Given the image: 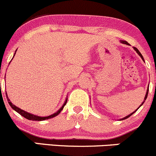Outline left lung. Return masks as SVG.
Returning <instances> with one entry per match:
<instances>
[{"label": "left lung", "mask_w": 156, "mask_h": 156, "mask_svg": "<svg viewBox=\"0 0 156 156\" xmlns=\"http://www.w3.org/2000/svg\"><path fill=\"white\" fill-rule=\"evenodd\" d=\"M121 41V43H122V44H129V43H128V42H127V41H124V40H121V41ZM133 49H134V50H135V51H136V53H137V54H138V55H140V58H142V60H143V61H144V58H143V55H141V53H140V51H139V50H138V49H137V48H135V47H133ZM148 92H149V86H148V88H147V91H146V95H145V98H144V100H143V102H142V104H141V105H140V107H141V106H142V105H143V103H144V102H145V101H146V98H147V96H148ZM140 107H139V108H140ZM139 108H137V109H139ZM137 109H136V110H135V112H132V113H131V114H130V115H127V116H126V117H124V118H121V119H120V120H119V121H123V120H125V119H127V118H129V117H130V116H131V115H133V114H134V113H135V112H136V111H137Z\"/></svg>", "instance_id": "8db88e82"}]
</instances>
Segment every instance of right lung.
<instances>
[{"instance_id": "right-lung-1", "label": "right lung", "mask_w": 156, "mask_h": 156, "mask_svg": "<svg viewBox=\"0 0 156 156\" xmlns=\"http://www.w3.org/2000/svg\"><path fill=\"white\" fill-rule=\"evenodd\" d=\"M16 51H15L13 57L15 56V54H16ZM13 58H12V59H13ZM6 95H7V101H8V103H9V105H10V107H11L12 108H13V110L15 111V112H17V113H19L20 115H22L23 117H24V118H26V119L30 120V121H44V120L51 119V118H55V117H56L57 115H59L60 112H61V111L63 110V108H64V106H65V105L67 104V98H66L65 101H64V104H63V105L61 106V108H60L58 111H57V112H55V113L52 114V115H49V116L41 117V116H38V115H33V114H30V113H29V112H25V111H24V110H22V109L20 108L16 107V106L14 105H13V103H12L11 101H10V100L9 99L8 95H7V92H6Z\"/></svg>"}]
</instances>
